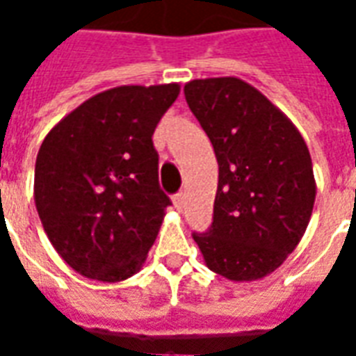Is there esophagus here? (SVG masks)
<instances>
[{"mask_svg": "<svg viewBox=\"0 0 356 356\" xmlns=\"http://www.w3.org/2000/svg\"><path fill=\"white\" fill-rule=\"evenodd\" d=\"M183 202H185V194H183V193H179V194H175V196H173V206H175L177 209L183 208Z\"/></svg>", "mask_w": 356, "mask_h": 356, "instance_id": "1", "label": "esophagus"}]
</instances>
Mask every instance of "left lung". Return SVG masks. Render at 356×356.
I'll return each mask as SVG.
<instances>
[{
	"label": "left lung",
	"instance_id": "8db88e82",
	"mask_svg": "<svg viewBox=\"0 0 356 356\" xmlns=\"http://www.w3.org/2000/svg\"><path fill=\"white\" fill-rule=\"evenodd\" d=\"M185 99L219 163L213 223L194 242L217 275L265 278L298 248L313 213L316 181L305 139L259 89L234 76L188 81Z\"/></svg>",
	"mask_w": 356,
	"mask_h": 356
}]
</instances>
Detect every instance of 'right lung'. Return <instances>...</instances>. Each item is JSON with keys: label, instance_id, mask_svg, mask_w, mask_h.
Instances as JSON below:
<instances>
[{"label": "right lung", "instance_id": "add662e5", "mask_svg": "<svg viewBox=\"0 0 356 356\" xmlns=\"http://www.w3.org/2000/svg\"><path fill=\"white\" fill-rule=\"evenodd\" d=\"M179 91V83L106 89L45 135L35 209L57 254L81 276L122 282L147 261L170 206L152 135Z\"/></svg>", "mask_w": 356, "mask_h": 356}]
</instances>
